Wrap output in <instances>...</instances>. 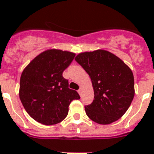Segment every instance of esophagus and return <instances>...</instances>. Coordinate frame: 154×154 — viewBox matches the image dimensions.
I'll use <instances>...</instances> for the list:
<instances>
[{
    "label": "esophagus",
    "instance_id": "34e87169",
    "mask_svg": "<svg viewBox=\"0 0 154 154\" xmlns=\"http://www.w3.org/2000/svg\"><path fill=\"white\" fill-rule=\"evenodd\" d=\"M78 92H79V94L81 95V93H82V88H80L78 90Z\"/></svg>",
    "mask_w": 154,
    "mask_h": 154
}]
</instances>
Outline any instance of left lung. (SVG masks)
<instances>
[{
  "label": "left lung",
  "mask_w": 154,
  "mask_h": 154,
  "mask_svg": "<svg viewBox=\"0 0 154 154\" xmlns=\"http://www.w3.org/2000/svg\"><path fill=\"white\" fill-rule=\"evenodd\" d=\"M92 80L94 100L85 106L90 119L109 124L125 114L135 95L132 71L119 57L98 49L78 54L75 58Z\"/></svg>",
  "instance_id": "left-lung-1"
}]
</instances>
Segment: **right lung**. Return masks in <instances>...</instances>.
<instances>
[{
  "instance_id": "1",
  "label": "right lung",
  "mask_w": 154,
  "mask_h": 154,
  "mask_svg": "<svg viewBox=\"0 0 154 154\" xmlns=\"http://www.w3.org/2000/svg\"><path fill=\"white\" fill-rule=\"evenodd\" d=\"M75 54L49 49L35 57L23 70L20 78L19 97L33 119L45 125H54L67 116L73 100L80 98L69 88L62 73Z\"/></svg>"
}]
</instances>
